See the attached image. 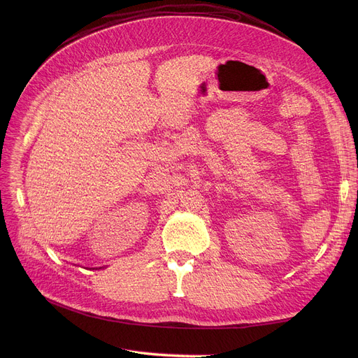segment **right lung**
I'll use <instances>...</instances> for the list:
<instances>
[{"mask_svg": "<svg viewBox=\"0 0 358 358\" xmlns=\"http://www.w3.org/2000/svg\"><path fill=\"white\" fill-rule=\"evenodd\" d=\"M100 268H101V267H100Z\"/></svg>", "mask_w": 358, "mask_h": 358, "instance_id": "right-lung-1", "label": "right lung"}]
</instances>
